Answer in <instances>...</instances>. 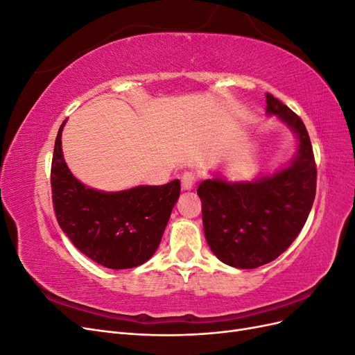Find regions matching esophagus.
I'll return each mask as SVG.
<instances>
[{
  "instance_id": "obj_1",
  "label": "esophagus",
  "mask_w": 355,
  "mask_h": 355,
  "mask_svg": "<svg viewBox=\"0 0 355 355\" xmlns=\"http://www.w3.org/2000/svg\"><path fill=\"white\" fill-rule=\"evenodd\" d=\"M197 182V176L194 171H185L184 175H182L180 178V184H182V189L184 191H191L192 188H194Z\"/></svg>"
}]
</instances>
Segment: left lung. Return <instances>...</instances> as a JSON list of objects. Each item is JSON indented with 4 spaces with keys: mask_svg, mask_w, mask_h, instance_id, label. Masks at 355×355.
Instances as JSON below:
<instances>
[{
    "mask_svg": "<svg viewBox=\"0 0 355 355\" xmlns=\"http://www.w3.org/2000/svg\"><path fill=\"white\" fill-rule=\"evenodd\" d=\"M266 112L296 133L299 148L292 163L252 182L206 179L197 189L211 252L241 270L272 262L286 252L304 228L315 198L317 167L304 121L270 93Z\"/></svg>",
    "mask_w": 355,
    "mask_h": 355,
    "instance_id": "obj_1",
    "label": "left lung"
}]
</instances>
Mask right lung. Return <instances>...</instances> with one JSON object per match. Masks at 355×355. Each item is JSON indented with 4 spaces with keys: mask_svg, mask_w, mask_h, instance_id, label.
I'll list each match as a JSON object with an SVG mask.
<instances>
[{
    "mask_svg": "<svg viewBox=\"0 0 355 355\" xmlns=\"http://www.w3.org/2000/svg\"><path fill=\"white\" fill-rule=\"evenodd\" d=\"M62 123L51 161V198L62 231L96 263L127 270L153 257L180 194L175 179L161 187L96 191L75 178L62 153Z\"/></svg>",
    "mask_w": 355,
    "mask_h": 355,
    "instance_id": "1",
    "label": "right lung"
}]
</instances>
